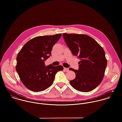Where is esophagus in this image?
<instances>
[{
	"mask_svg": "<svg viewBox=\"0 0 122 122\" xmlns=\"http://www.w3.org/2000/svg\"><path fill=\"white\" fill-rule=\"evenodd\" d=\"M64 71H69V69H68V68H66V67H64Z\"/></svg>",
	"mask_w": 122,
	"mask_h": 122,
	"instance_id": "obj_1",
	"label": "esophagus"
}]
</instances>
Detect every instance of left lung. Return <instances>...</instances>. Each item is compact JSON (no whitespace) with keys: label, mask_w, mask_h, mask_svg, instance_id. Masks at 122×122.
Segmentation results:
<instances>
[{"label":"left lung","mask_w":122,"mask_h":122,"mask_svg":"<svg viewBox=\"0 0 122 122\" xmlns=\"http://www.w3.org/2000/svg\"><path fill=\"white\" fill-rule=\"evenodd\" d=\"M63 37L72 55L81 60L79 70L69 68L76 74L75 78L69 82L71 85L81 92L94 90L103 80L107 66L104 49L86 35L63 33Z\"/></svg>","instance_id":"obj_1"}]
</instances>
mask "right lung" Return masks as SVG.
Listing matches in <instances>:
<instances>
[{"instance_id":"right-lung-1","label":"right lung","mask_w":122,"mask_h":122,"mask_svg":"<svg viewBox=\"0 0 122 122\" xmlns=\"http://www.w3.org/2000/svg\"><path fill=\"white\" fill-rule=\"evenodd\" d=\"M62 34L38 36L27 42L17 55L16 71L26 87L33 92L42 91L53 83L56 73L63 70L61 65L45 66L54 45Z\"/></svg>"}]
</instances>
